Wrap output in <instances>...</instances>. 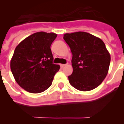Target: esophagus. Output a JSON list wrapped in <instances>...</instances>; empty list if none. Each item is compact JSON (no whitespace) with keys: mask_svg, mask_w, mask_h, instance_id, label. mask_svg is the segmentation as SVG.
<instances>
[{"mask_svg":"<svg viewBox=\"0 0 124 124\" xmlns=\"http://www.w3.org/2000/svg\"><path fill=\"white\" fill-rule=\"evenodd\" d=\"M66 65H67L66 64H60V66H61V68H64V66H66Z\"/></svg>","mask_w":124,"mask_h":124,"instance_id":"obj_1","label":"esophagus"}]
</instances>
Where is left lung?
<instances>
[{
    "label": "left lung",
    "mask_w": 124,
    "mask_h": 124,
    "mask_svg": "<svg viewBox=\"0 0 124 124\" xmlns=\"http://www.w3.org/2000/svg\"><path fill=\"white\" fill-rule=\"evenodd\" d=\"M63 38L73 54L70 84L81 91L96 88L106 78L110 65V55L104 43L84 31L65 33Z\"/></svg>",
    "instance_id": "obj_1"
}]
</instances>
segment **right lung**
Masks as SVG:
<instances>
[{
	"label": "right lung",
	"mask_w": 124,
	"mask_h": 124,
	"mask_svg": "<svg viewBox=\"0 0 124 124\" xmlns=\"http://www.w3.org/2000/svg\"><path fill=\"white\" fill-rule=\"evenodd\" d=\"M57 34L40 31L25 38L15 48L10 69L15 81L31 93H40L52 84L60 65L53 63L51 46Z\"/></svg>",
	"instance_id": "1"
}]
</instances>
